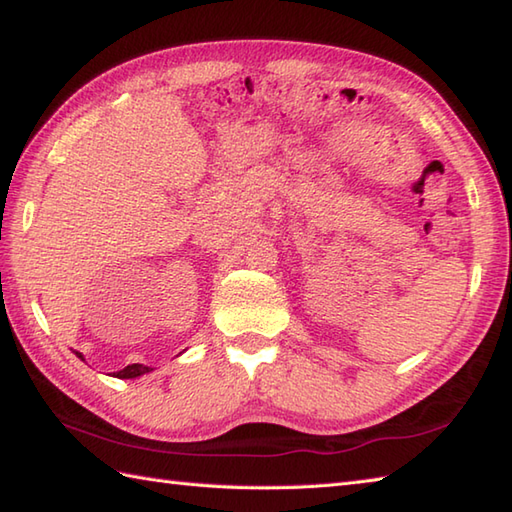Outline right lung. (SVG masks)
Returning <instances> with one entry per match:
<instances>
[{
	"label": "right lung",
	"mask_w": 512,
	"mask_h": 512,
	"mask_svg": "<svg viewBox=\"0 0 512 512\" xmlns=\"http://www.w3.org/2000/svg\"><path fill=\"white\" fill-rule=\"evenodd\" d=\"M76 356H79L81 361H83V354H81V352H76ZM147 372H151V367L134 363V365H127L125 369H121V372H116L114 376H116V378H136V376H143V374H147Z\"/></svg>",
	"instance_id": "right-lung-1"
}]
</instances>
